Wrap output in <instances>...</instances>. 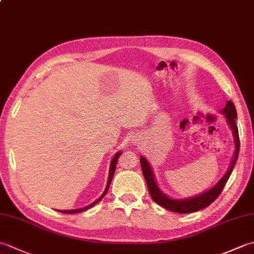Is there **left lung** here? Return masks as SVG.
<instances>
[{
    "label": "left lung",
    "instance_id": "obj_1",
    "mask_svg": "<svg viewBox=\"0 0 254 254\" xmlns=\"http://www.w3.org/2000/svg\"><path fill=\"white\" fill-rule=\"evenodd\" d=\"M222 113L225 115L226 119H227V123L233 131L234 134V139H235V155L234 158L231 160L229 169L226 172L225 176L220 179L216 185H215L212 189H209L208 191L204 192L202 194H198V195L190 197V198H185V199H175L170 198L160 191V189L157 186V182L155 180V176L153 174V169L150 165L148 164L147 159L141 156L139 161H141L142 170L145 180H146V185L148 188V191L150 196L154 199V202L159 204L160 206L165 207L166 209L171 210V212L175 213H180V214H186V213H193L196 212V210L203 209L207 207L209 204H212L215 199L218 197V195L227 183L229 177L233 172L234 166L236 164L237 159H238L239 155V148H240V141H239V134H238V127L236 126V119H237V111L233 101L228 100L227 104L222 109Z\"/></svg>",
    "mask_w": 254,
    "mask_h": 254
}]
</instances>
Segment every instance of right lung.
Instances as JSON below:
<instances>
[{
	"label": "right lung",
	"instance_id": "1",
	"mask_svg": "<svg viewBox=\"0 0 254 254\" xmlns=\"http://www.w3.org/2000/svg\"><path fill=\"white\" fill-rule=\"evenodd\" d=\"M121 155V152H118L115 156H113V158L111 160V164H110V169H109V177H108V182H107V187L105 189L104 193L101 194V196H99V198H97L95 202H93L91 204H89L88 206H85L83 208H77V209H69V210H58V212H61L63 214H76V213H80V212H84V210L88 209L90 207H93L94 205H96L97 203H98L99 201H101V198L104 197L106 195V193L108 192V190H109V187H110V183L112 181V178H113V175H115V171H116V166H117V161L119 159V157H120Z\"/></svg>",
	"mask_w": 254,
	"mask_h": 254
}]
</instances>
